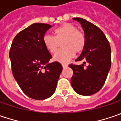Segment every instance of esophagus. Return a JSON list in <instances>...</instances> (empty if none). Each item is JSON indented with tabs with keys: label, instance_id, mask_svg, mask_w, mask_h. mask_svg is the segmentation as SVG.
<instances>
[{
	"label": "esophagus",
	"instance_id": "34e87169",
	"mask_svg": "<svg viewBox=\"0 0 121 121\" xmlns=\"http://www.w3.org/2000/svg\"><path fill=\"white\" fill-rule=\"evenodd\" d=\"M61 65H62V67H63L64 68H66V67L68 66V65H67V64H62Z\"/></svg>",
	"mask_w": 121,
	"mask_h": 121
}]
</instances>
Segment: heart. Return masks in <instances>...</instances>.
Wrapping results in <instances>:
<instances>
[{
    "label": "heart",
    "instance_id": "1",
    "mask_svg": "<svg viewBox=\"0 0 121 121\" xmlns=\"http://www.w3.org/2000/svg\"><path fill=\"white\" fill-rule=\"evenodd\" d=\"M55 36L45 34L43 36L45 47L51 53L58 50L60 43L62 49L54 56V60L61 63H66L72 60L76 53L83 51L86 39L84 34L77 27L71 24H64L54 30Z\"/></svg>",
    "mask_w": 121,
    "mask_h": 121
}]
</instances>
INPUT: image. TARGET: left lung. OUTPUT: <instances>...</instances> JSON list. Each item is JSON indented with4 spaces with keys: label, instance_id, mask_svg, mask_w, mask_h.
Wrapping results in <instances>:
<instances>
[{
    "label": "left lung",
    "instance_id": "left-lung-1",
    "mask_svg": "<svg viewBox=\"0 0 121 121\" xmlns=\"http://www.w3.org/2000/svg\"><path fill=\"white\" fill-rule=\"evenodd\" d=\"M83 29L85 47L76 61L81 65L70 64L73 70L71 85L79 95H91L98 92L104 85L111 67V48L104 32L85 19L74 17ZM87 63V66L85 67Z\"/></svg>",
    "mask_w": 121,
    "mask_h": 121
}]
</instances>
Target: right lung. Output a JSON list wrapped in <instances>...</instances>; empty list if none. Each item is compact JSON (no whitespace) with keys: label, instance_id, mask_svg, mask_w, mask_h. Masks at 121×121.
I'll return each instance as SVG.
<instances>
[{"label":"right lung","instance_id":"obj_1","mask_svg":"<svg viewBox=\"0 0 121 121\" xmlns=\"http://www.w3.org/2000/svg\"><path fill=\"white\" fill-rule=\"evenodd\" d=\"M50 28L49 24L30 25L15 36L9 52L15 81L24 93L34 99H45L54 93L63 69L58 61L49 62L52 56L45 47L43 36Z\"/></svg>","mask_w":121,"mask_h":121}]
</instances>
